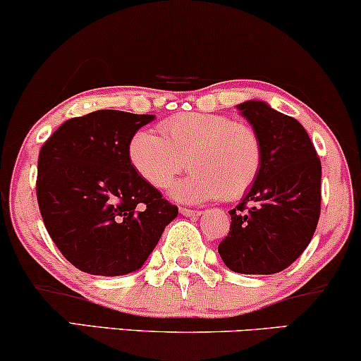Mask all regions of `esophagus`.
<instances>
[{
    "label": "esophagus",
    "mask_w": 361,
    "mask_h": 361,
    "mask_svg": "<svg viewBox=\"0 0 361 361\" xmlns=\"http://www.w3.org/2000/svg\"><path fill=\"white\" fill-rule=\"evenodd\" d=\"M180 213L185 214V216H200L203 212H200V209H193V208H180Z\"/></svg>",
    "instance_id": "esophagus-1"
}]
</instances>
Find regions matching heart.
<instances>
[{
    "label": "heart",
    "mask_w": 361,
    "mask_h": 361,
    "mask_svg": "<svg viewBox=\"0 0 361 361\" xmlns=\"http://www.w3.org/2000/svg\"><path fill=\"white\" fill-rule=\"evenodd\" d=\"M128 161L141 180L165 190L185 170L191 173L173 188L181 202H233L258 180L263 147L252 125L213 113H176L159 125V135L140 130L128 143Z\"/></svg>",
    "instance_id": "1"
}]
</instances>
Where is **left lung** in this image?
I'll use <instances>...</instances> for the list:
<instances>
[{
	"label": "left lung",
	"mask_w": 361,
	"mask_h": 361,
	"mask_svg": "<svg viewBox=\"0 0 361 361\" xmlns=\"http://www.w3.org/2000/svg\"><path fill=\"white\" fill-rule=\"evenodd\" d=\"M238 109L262 140L258 180L231 209L230 231L218 253L230 270L273 275L305 252L317 230L322 207V163L307 130L295 118L263 102Z\"/></svg>",
	"instance_id": "obj_1"
}]
</instances>
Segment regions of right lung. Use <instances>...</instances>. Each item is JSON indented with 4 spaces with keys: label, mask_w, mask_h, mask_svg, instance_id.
<instances>
[{
    "label": "right lung",
    "mask_w": 361,
    "mask_h": 361,
    "mask_svg": "<svg viewBox=\"0 0 361 361\" xmlns=\"http://www.w3.org/2000/svg\"><path fill=\"white\" fill-rule=\"evenodd\" d=\"M153 118L98 109L63 123L39 149L36 198L43 223L81 271L118 276L138 270L176 218V204L128 161L131 136Z\"/></svg>",
    "instance_id": "1"
}]
</instances>
